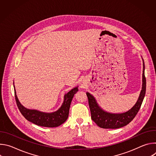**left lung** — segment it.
<instances>
[{"label":"left lung","instance_id":"1","mask_svg":"<svg viewBox=\"0 0 156 156\" xmlns=\"http://www.w3.org/2000/svg\"><path fill=\"white\" fill-rule=\"evenodd\" d=\"M144 63L143 60L142 90L136 103L127 112L121 114H112L106 112L99 107L93 95L86 93L90 106L91 119L101 128L116 129L128 125L135 117L143 101L146 88V81L144 75Z\"/></svg>","mask_w":156,"mask_h":156}]
</instances>
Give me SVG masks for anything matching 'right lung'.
Segmentation results:
<instances>
[{"mask_svg":"<svg viewBox=\"0 0 156 156\" xmlns=\"http://www.w3.org/2000/svg\"><path fill=\"white\" fill-rule=\"evenodd\" d=\"M78 91V86L65 94L62 106L54 112L46 113L37 110H31L22 105L18 101L15 90V97L18 109L28 121L41 126L57 127L63 123L69 117V110L72 99Z\"/></svg>","mask_w":156,"mask_h":156,"instance_id":"obj_1","label":"right lung"}]
</instances>
